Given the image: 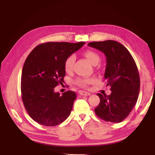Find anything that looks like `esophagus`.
<instances>
[{
    "label": "esophagus",
    "instance_id": "1",
    "mask_svg": "<svg viewBox=\"0 0 155 155\" xmlns=\"http://www.w3.org/2000/svg\"><path fill=\"white\" fill-rule=\"evenodd\" d=\"M79 94H80V95L85 96H88L91 95V94L90 92H87V91H79Z\"/></svg>",
    "mask_w": 155,
    "mask_h": 155
}]
</instances>
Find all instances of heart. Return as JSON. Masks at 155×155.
Listing matches in <instances>:
<instances>
[{
  "mask_svg": "<svg viewBox=\"0 0 155 155\" xmlns=\"http://www.w3.org/2000/svg\"><path fill=\"white\" fill-rule=\"evenodd\" d=\"M84 55L88 59V61L94 65H96L100 60L99 55L95 51H91V50H87V51H85ZM75 60V57L74 54L70 55L65 59L64 63V68L66 71H71L73 69ZM96 80L94 78H80L77 80L76 83L80 86L85 87H87L88 85L92 84Z\"/></svg>",
  "mask_w": 155,
  "mask_h": 155,
  "instance_id": "b5f03b06",
  "label": "heart"
}]
</instances>
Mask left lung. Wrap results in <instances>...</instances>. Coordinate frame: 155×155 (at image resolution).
I'll return each mask as SVG.
<instances>
[{
    "label": "left lung",
    "mask_w": 155,
    "mask_h": 155,
    "mask_svg": "<svg viewBox=\"0 0 155 155\" xmlns=\"http://www.w3.org/2000/svg\"><path fill=\"white\" fill-rule=\"evenodd\" d=\"M88 46L102 51L106 58L104 79L111 86L110 95L97 94L100 99L96 114L106 122L118 123L127 117L137 104L140 91V77L132 56L116 41H94Z\"/></svg>",
    "instance_id": "left-lung-1"
}]
</instances>
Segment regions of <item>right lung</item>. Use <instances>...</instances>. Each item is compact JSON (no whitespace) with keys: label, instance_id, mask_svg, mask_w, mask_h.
<instances>
[{"label":"right lung","instance_id":"right-lung-1","mask_svg":"<svg viewBox=\"0 0 155 155\" xmlns=\"http://www.w3.org/2000/svg\"><path fill=\"white\" fill-rule=\"evenodd\" d=\"M85 42H47L40 44L28 55L22 69L21 96L25 108L33 120L54 126L66 120L77 96L74 91L55 92L64 82V63Z\"/></svg>","mask_w":155,"mask_h":155}]
</instances>
